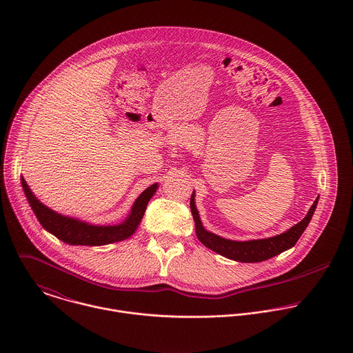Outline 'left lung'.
I'll return each instance as SVG.
<instances>
[{
  "label": "left lung",
  "instance_id": "left-lung-1",
  "mask_svg": "<svg viewBox=\"0 0 353 353\" xmlns=\"http://www.w3.org/2000/svg\"><path fill=\"white\" fill-rule=\"evenodd\" d=\"M317 203H319V198L314 201V204L312 205L309 214L297 225L290 228L288 232L278 234L275 237L261 239V240H250V241H233V240L219 237V236L205 230L203 223H201V221H199V216H198V212L195 208L194 192L190 199V207H191V214H192V218L195 222L196 237L205 247H208V248L214 250L215 253H218L223 257H228L230 260H234V261L260 263V261H265L271 257L281 254L282 251H285L296 244V241L299 240L301 233H303L305 229L307 228V225L316 211Z\"/></svg>",
  "mask_w": 353,
  "mask_h": 353
}]
</instances>
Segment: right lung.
I'll use <instances>...</instances> for the list:
<instances>
[{"mask_svg": "<svg viewBox=\"0 0 353 353\" xmlns=\"http://www.w3.org/2000/svg\"><path fill=\"white\" fill-rule=\"evenodd\" d=\"M22 187L36 218L39 219V222L46 230L53 233L57 239L65 241L67 244L103 245V244L124 240L135 232V229L138 228L145 214L149 199L152 198V195L158 188V184H152L150 187H148L135 201L128 218L123 223L114 225V226H94L72 218L61 216L60 214H56L54 211L48 210L46 205H43L33 195V192L30 191L29 185L23 179H22Z\"/></svg>", "mask_w": 353, "mask_h": 353, "instance_id": "1", "label": "right lung"}]
</instances>
